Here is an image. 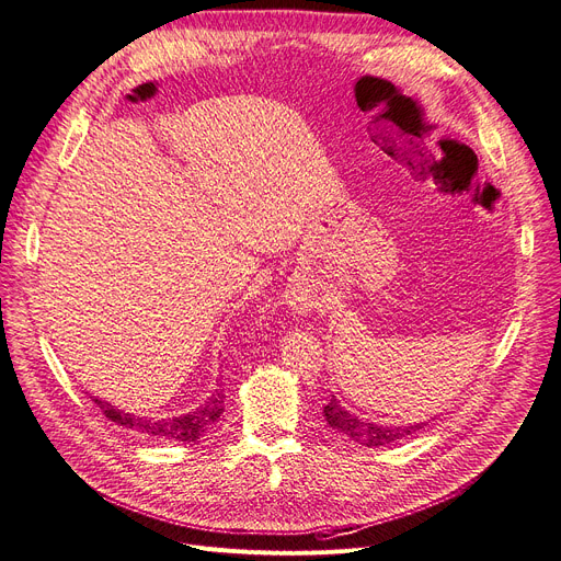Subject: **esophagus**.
Listing matches in <instances>:
<instances>
[{"label": "esophagus", "mask_w": 561, "mask_h": 561, "mask_svg": "<svg viewBox=\"0 0 561 561\" xmlns=\"http://www.w3.org/2000/svg\"><path fill=\"white\" fill-rule=\"evenodd\" d=\"M287 306H289L294 312L308 314L312 308H317V301H314L312 294H308V289L291 287V289L287 291Z\"/></svg>", "instance_id": "1"}]
</instances>
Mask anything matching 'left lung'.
I'll return each mask as SVG.
<instances>
[{"label":"left lung","instance_id":"left-lung-1","mask_svg":"<svg viewBox=\"0 0 561 561\" xmlns=\"http://www.w3.org/2000/svg\"><path fill=\"white\" fill-rule=\"evenodd\" d=\"M323 416H325V423L331 425L335 433L344 435L346 439H351L359 446H367V448L389 446L393 442L405 439V437L423 431V427L431 423V419L421 421V423H408V425L374 423L369 419H359V416L351 414L335 397L331 399V403L323 408Z\"/></svg>","mask_w":561,"mask_h":561}]
</instances>
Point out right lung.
Returning <instances> with one entry per match:
<instances>
[{
	"instance_id": "1",
	"label": "right lung",
	"mask_w": 561,
	"mask_h": 561,
	"mask_svg": "<svg viewBox=\"0 0 561 561\" xmlns=\"http://www.w3.org/2000/svg\"><path fill=\"white\" fill-rule=\"evenodd\" d=\"M224 391L215 389L210 397L199 405L194 408L187 414L181 416H145V414H134V412H124L111 405L108 401L94 399L96 408L106 414L113 423L126 427V431H134L138 435L156 437V439H170V442H183L192 444L196 439H202L213 431V425L219 421L224 412Z\"/></svg>"
}]
</instances>
